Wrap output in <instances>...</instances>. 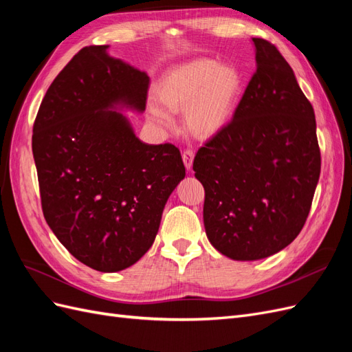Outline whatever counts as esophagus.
<instances>
[{
    "mask_svg": "<svg viewBox=\"0 0 352 352\" xmlns=\"http://www.w3.org/2000/svg\"><path fill=\"white\" fill-rule=\"evenodd\" d=\"M182 158H184V163H185L186 170H190V168H192V163H194V151H192V150H185V151H184V154H182Z\"/></svg>",
    "mask_w": 352,
    "mask_h": 352,
    "instance_id": "esophagus-1",
    "label": "esophagus"
}]
</instances>
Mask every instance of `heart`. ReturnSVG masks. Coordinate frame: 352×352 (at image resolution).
<instances>
[{
	"label": "heart",
	"instance_id": "heart-1",
	"mask_svg": "<svg viewBox=\"0 0 352 352\" xmlns=\"http://www.w3.org/2000/svg\"><path fill=\"white\" fill-rule=\"evenodd\" d=\"M242 89L236 67L211 58H197L170 69L158 82L157 97L165 107L150 105L148 117L158 127L172 131L173 116L185 110L188 129L198 136H214L230 122Z\"/></svg>",
	"mask_w": 352,
	"mask_h": 352
}]
</instances>
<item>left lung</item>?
Here are the masks:
<instances>
[{
  "mask_svg": "<svg viewBox=\"0 0 352 352\" xmlns=\"http://www.w3.org/2000/svg\"><path fill=\"white\" fill-rule=\"evenodd\" d=\"M252 44L257 70L235 114L194 158L207 238L236 261L267 258L298 236L320 176L310 101L274 45Z\"/></svg>",
  "mask_w": 352,
  "mask_h": 352,
  "instance_id": "1",
  "label": "left lung"
}]
</instances>
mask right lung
<instances>
[{
    "mask_svg": "<svg viewBox=\"0 0 352 352\" xmlns=\"http://www.w3.org/2000/svg\"><path fill=\"white\" fill-rule=\"evenodd\" d=\"M109 48H83L58 73L32 136L50 229L74 258L102 273L131 267L151 248L185 177L175 145L135 135L123 113L145 111L150 78Z\"/></svg>",
    "mask_w": 352,
    "mask_h": 352,
    "instance_id": "right-lung-1",
    "label": "right lung"
}]
</instances>
